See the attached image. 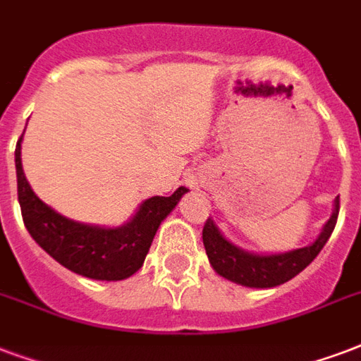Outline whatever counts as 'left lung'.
<instances>
[{
	"label": "left lung",
	"mask_w": 361,
	"mask_h": 361,
	"mask_svg": "<svg viewBox=\"0 0 361 361\" xmlns=\"http://www.w3.org/2000/svg\"><path fill=\"white\" fill-rule=\"evenodd\" d=\"M337 216L338 197L335 200L333 215L325 222L324 230L316 238V242L306 247L278 255H255L243 251L234 243H230L221 234V230L216 228L215 222L207 219L205 226H203V245H205V253L209 257L211 267L215 268L219 276L234 281V283H240V286L267 289V287L281 286L295 278L318 257V253L324 249L329 235L335 230Z\"/></svg>",
	"instance_id": "1"
}]
</instances>
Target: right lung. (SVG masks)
Returning a JSON list of instances; mask_svg holds the SVG:
<instances>
[{"mask_svg":"<svg viewBox=\"0 0 361 361\" xmlns=\"http://www.w3.org/2000/svg\"><path fill=\"white\" fill-rule=\"evenodd\" d=\"M20 142L23 137L16 142L15 165L24 226L37 245L56 262L91 280L118 281L137 272L145 262L161 221L188 192V188L180 186L169 197L154 196L146 200L131 221L118 228L83 224L56 213L34 194L24 177Z\"/></svg>","mask_w":361,"mask_h":361,"instance_id":"add662e5","label":"right lung"}]
</instances>
